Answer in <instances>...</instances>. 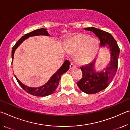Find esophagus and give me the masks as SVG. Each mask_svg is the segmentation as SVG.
<instances>
[{
	"label": "esophagus",
	"instance_id": "1",
	"mask_svg": "<svg viewBox=\"0 0 130 130\" xmlns=\"http://www.w3.org/2000/svg\"><path fill=\"white\" fill-rule=\"evenodd\" d=\"M75 67V65H74V63H72V62L70 63V69H73V68H74Z\"/></svg>",
	"mask_w": 130,
	"mask_h": 130
}]
</instances>
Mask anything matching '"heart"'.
I'll return each instance as SVG.
<instances>
[{
	"instance_id": "heart-1",
	"label": "heart",
	"mask_w": 130,
	"mask_h": 130,
	"mask_svg": "<svg viewBox=\"0 0 130 130\" xmlns=\"http://www.w3.org/2000/svg\"><path fill=\"white\" fill-rule=\"evenodd\" d=\"M68 52L74 54L76 62L81 65L91 62L97 55L99 43L96 39L88 35L78 34L73 35L67 44Z\"/></svg>"
}]
</instances>
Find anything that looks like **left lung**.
<instances>
[{"instance_id":"1","label":"left lung","mask_w":130,"mask_h":130,"mask_svg":"<svg viewBox=\"0 0 130 130\" xmlns=\"http://www.w3.org/2000/svg\"><path fill=\"white\" fill-rule=\"evenodd\" d=\"M85 30L93 32L100 39L101 46L108 48L111 56L107 67L101 72H96L95 69L96 59L80 68L82 78L77 82V86L82 91L92 94L105 89L112 81L117 70L120 50L116 40L109 33L94 27L85 28Z\"/></svg>"}]
</instances>
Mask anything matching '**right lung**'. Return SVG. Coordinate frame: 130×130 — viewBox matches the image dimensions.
Returning <instances> with one entry per match:
<instances>
[{
	"mask_svg": "<svg viewBox=\"0 0 130 130\" xmlns=\"http://www.w3.org/2000/svg\"><path fill=\"white\" fill-rule=\"evenodd\" d=\"M39 35H44V36H50V35L48 34V31L46 30V29H45V28H41V29L35 30L34 31L28 33L27 34H25L24 36L21 37L15 44V45L13 46L12 49V62H13L14 53H15V50L18 48L19 46L25 40L29 38V37L39 36ZM69 61L66 60L63 62L62 65L60 67V69L51 77V78L49 79V81L45 84L42 85V86L37 87V88H31V87H28L26 86L18 79V78L16 77V75H15V77L19 84L20 85V86L26 92H27L28 93L35 96H45L51 95V94H52L56 90V88H57L59 84V82H60V80L61 79V75L69 70Z\"/></svg>",
	"mask_w": 130,
	"mask_h": 130,
	"instance_id": "obj_1",
	"label": "right lung"
}]
</instances>
